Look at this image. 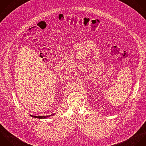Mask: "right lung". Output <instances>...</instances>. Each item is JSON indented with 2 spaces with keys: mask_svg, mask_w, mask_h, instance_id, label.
Returning a JSON list of instances; mask_svg holds the SVG:
<instances>
[{
  "mask_svg": "<svg viewBox=\"0 0 146 146\" xmlns=\"http://www.w3.org/2000/svg\"><path fill=\"white\" fill-rule=\"evenodd\" d=\"M54 114H55V113L49 115H46V116H33V115H31V117H32L33 118H38V119H45V118H48L49 117H50L54 115Z\"/></svg>",
  "mask_w": 146,
  "mask_h": 146,
  "instance_id": "obj_1",
  "label": "right lung"
}]
</instances>
